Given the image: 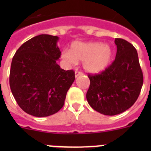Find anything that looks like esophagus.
Here are the masks:
<instances>
[{
	"instance_id": "obj_1",
	"label": "esophagus",
	"mask_w": 151,
	"mask_h": 151,
	"mask_svg": "<svg viewBox=\"0 0 151 151\" xmlns=\"http://www.w3.org/2000/svg\"><path fill=\"white\" fill-rule=\"evenodd\" d=\"M80 75H82V72H80V71H76V73H75V76H76V77H78V76H80Z\"/></svg>"
}]
</instances>
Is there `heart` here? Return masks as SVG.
Segmentation results:
<instances>
[{"label": "heart", "instance_id": "1", "mask_svg": "<svg viewBox=\"0 0 151 151\" xmlns=\"http://www.w3.org/2000/svg\"><path fill=\"white\" fill-rule=\"evenodd\" d=\"M112 54L111 47L107 44L76 41L72 44L69 50L63 52L62 57L73 64L83 61V68L86 71L97 73L108 66Z\"/></svg>", "mask_w": 151, "mask_h": 151}]
</instances>
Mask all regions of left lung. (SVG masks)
I'll return each instance as SVG.
<instances>
[{"label":"left lung","instance_id":"1","mask_svg":"<svg viewBox=\"0 0 151 151\" xmlns=\"http://www.w3.org/2000/svg\"><path fill=\"white\" fill-rule=\"evenodd\" d=\"M115 60L101 74H88L90 86L86 94L89 105L106 116L123 113L138 99L143 85V73L134 47L115 38Z\"/></svg>","mask_w":151,"mask_h":151}]
</instances>
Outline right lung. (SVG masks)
Masks as SVG:
<instances>
[{"label":"right lung","instance_id":"obj_1","mask_svg":"<svg viewBox=\"0 0 151 151\" xmlns=\"http://www.w3.org/2000/svg\"><path fill=\"white\" fill-rule=\"evenodd\" d=\"M59 37L39 35L21 45L12 60L10 86L23 111L37 117L57 113L75 80L73 70L57 63L61 52Z\"/></svg>","mask_w":151,"mask_h":151}]
</instances>
